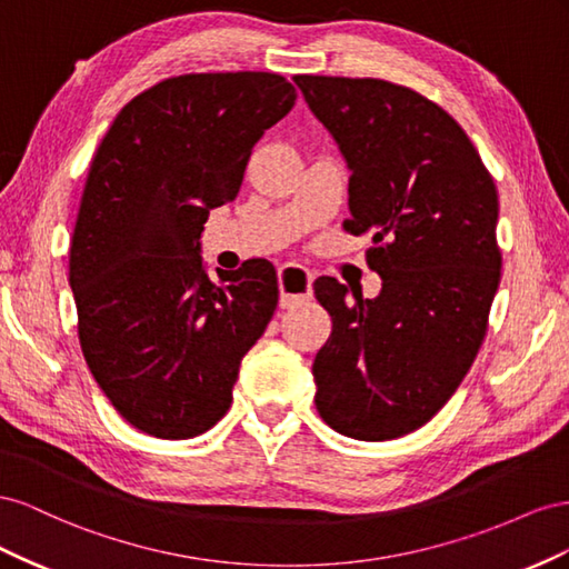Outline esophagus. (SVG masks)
<instances>
[{
	"mask_svg": "<svg viewBox=\"0 0 569 569\" xmlns=\"http://www.w3.org/2000/svg\"><path fill=\"white\" fill-rule=\"evenodd\" d=\"M312 281L315 276L296 264H283L279 269V290H281V307H296L312 298Z\"/></svg>",
	"mask_w": 569,
	"mask_h": 569,
	"instance_id": "1",
	"label": "esophagus"
}]
</instances>
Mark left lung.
<instances>
[{"label": "left lung", "mask_w": 569, "mask_h": 569, "mask_svg": "<svg viewBox=\"0 0 569 569\" xmlns=\"http://www.w3.org/2000/svg\"><path fill=\"white\" fill-rule=\"evenodd\" d=\"M350 169L343 229L371 236L381 293L331 276L315 296L333 329L317 352L315 405L331 429L388 441L419 429L458 391L500 283L498 190L460 123L379 78L296 76Z\"/></svg>", "instance_id": "left-lung-1"}]
</instances>
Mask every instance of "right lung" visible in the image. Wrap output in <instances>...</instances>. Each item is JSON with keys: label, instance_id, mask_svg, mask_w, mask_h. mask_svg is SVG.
Masks as SVG:
<instances>
[{"label": "right lung", "instance_id": "right-lung-1", "mask_svg": "<svg viewBox=\"0 0 569 569\" xmlns=\"http://www.w3.org/2000/svg\"><path fill=\"white\" fill-rule=\"evenodd\" d=\"M293 104L279 73L176 76L133 97L94 152L69 252L78 338L97 386L142 433L181 441L231 408L279 283L267 259L212 281L200 236Z\"/></svg>", "mask_w": 569, "mask_h": 569}]
</instances>
